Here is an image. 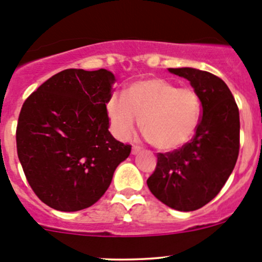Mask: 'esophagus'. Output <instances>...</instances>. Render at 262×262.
<instances>
[{"label":"esophagus","instance_id":"esophagus-1","mask_svg":"<svg viewBox=\"0 0 262 262\" xmlns=\"http://www.w3.org/2000/svg\"><path fill=\"white\" fill-rule=\"evenodd\" d=\"M141 149H142L141 147H139V146H136V144H134V146L132 147V153H133V155H137V153L141 152Z\"/></svg>","mask_w":262,"mask_h":262}]
</instances>
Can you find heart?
Returning <instances> with one entry per match:
<instances>
[{"instance_id": "obj_1", "label": "heart", "mask_w": 262, "mask_h": 262, "mask_svg": "<svg viewBox=\"0 0 262 262\" xmlns=\"http://www.w3.org/2000/svg\"><path fill=\"white\" fill-rule=\"evenodd\" d=\"M105 109L112 132L119 139H128L141 119L142 133L153 147L173 150L195 136L203 104L194 87L147 78L129 84L125 95L110 94Z\"/></svg>"}]
</instances>
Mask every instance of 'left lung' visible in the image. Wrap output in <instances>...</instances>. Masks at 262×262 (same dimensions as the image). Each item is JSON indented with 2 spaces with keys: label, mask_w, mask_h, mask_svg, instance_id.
Listing matches in <instances>:
<instances>
[{
  "label": "left lung",
  "mask_w": 262,
  "mask_h": 262,
  "mask_svg": "<svg viewBox=\"0 0 262 262\" xmlns=\"http://www.w3.org/2000/svg\"><path fill=\"white\" fill-rule=\"evenodd\" d=\"M190 81L202 97L203 115L191 141L171 152L157 153L148 178L150 192L180 212H191L214 199L228 180L239 152V112L223 80L207 71L170 68Z\"/></svg>",
  "instance_id": "obj_1"
}]
</instances>
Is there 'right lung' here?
Listing matches in <instances>:
<instances>
[{"label": "right lung", "mask_w": 262, "mask_h": 262, "mask_svg": "<svg viewBox=\"0 0 262 262\" xmlns=\"http://www.w3.org/2000/svg\"><path fill=\"white\" fill-rule=\"evenodd\" d=\"M114 82L102 68H70L39 86L21 107L18 160L33 191L53 209L77 212L94 205L130 155V144L109 132L105 104Z\"/></svg>", "instance_id": "obj_1"}]
</instances>
